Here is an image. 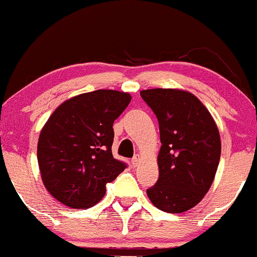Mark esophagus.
I'll use <instances>...</instances> for the list:
<instances>
[{
  "instance_id": "esophagus-1",
  "label": "esophagus",
  "mask_w": 257,
  "mask_h": 257,
  "mask_svg": "<svg viewBox=\"0 0 257 257\" xmlns=\"http://www.w3.org/2000/svg\"><path fill=\"white\" fill-rule=\"evenodd\" d=\"M141 160V156L140 155H135L133 158V160H131V163H133V167H138L139 163H140Z\"/></svg>"
}]
</instances>
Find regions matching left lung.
Wrapping results in <instances>:
<instances>
[{
  "mask_svg": "<svg viewBox=\"0 0 257 257\" xmlns=\"http://www.w3.org/2000/svg\"><path fill=\"white\" fill-rule=\"evenodd\" d=\"M140 94L158 117L161 141L159 179L146 193L156 208L183 213L203 199L216 177L221 158L218 127L188 90L154 88Z\"/></svg>",
  "mask_w": 257,
  "mask_h": 257,
  "instance_id": "8db88e82",
  "label": "left lung"
}]
</instances>
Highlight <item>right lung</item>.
<instances>
[{"label": "right lung", "instance_id": "obj_1", "mask_svg": "<svg viewBox=\"0 0 257 257\" xmlns=\"http://www.w3.org/2000/svg\"><path fill=\"white\" fill-rule=\"evenodd\" d=\"M131 94L98 89L63 102L40 131L38 163L44 187L70 208H89L126 168L113 159V122Z\"/></svg>", "mask_w": 257, "mask_h": 257}]
</instances>
